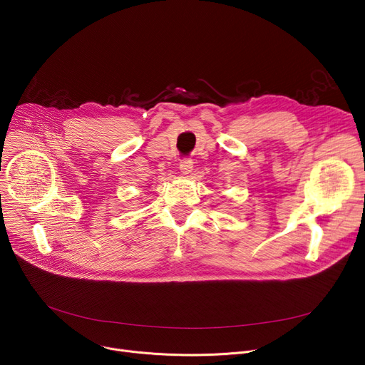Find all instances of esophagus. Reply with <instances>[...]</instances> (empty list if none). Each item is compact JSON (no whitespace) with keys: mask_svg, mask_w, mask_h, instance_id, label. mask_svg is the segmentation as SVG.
Wrapping results in <instances>:
<instances>
[{"mask_svg":"<svg viewBox=\"0 0 365 365\" xmlns=\"http://www.w3.org/2000/svg\"><path fill=\"white\" fill-rule=\"evenodd\" d=\"M192 167H194L192 160L185 158V160H182V161H180V171L183 173V175H189V173L192 171Z\"/></svg>","mask_w":365,"mask_h":365,"instance_id":"esophagus-1","label":"esophagus"}]
</instances>
